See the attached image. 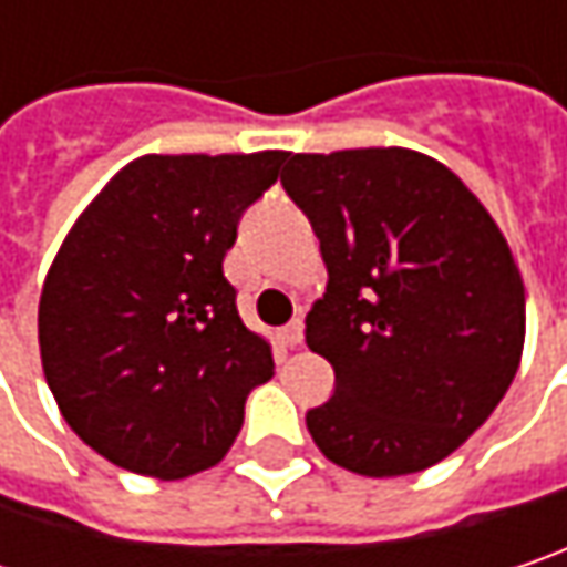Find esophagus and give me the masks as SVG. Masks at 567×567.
I'll return each instance as SVG.
<instances>
[{
  "mask_svg": "<svg viewBox=\"0 0 567 567\" xmlns=\"http://www.w3.org/2000/svg\"><path fill=\"white\" fill-rule=\"evenodd\" d=\"M280 342L287 344V348H297V344L303 342V319H293L290 326H284L280 329Z\"/></svg>",
  "mask_w": 567,
  "mask_h": 567,
  "instance_id": "34e87169",
  "label": "esophagus"
}]
</instances>
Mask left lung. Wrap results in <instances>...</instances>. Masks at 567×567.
Listing matches in <instances>:
<instances>
[{
  "label": "left lung",
  "mask_w": 567,
  "mask_h": 567,
  "mask_svg": "<svg viewBox=\"0 0 567 567\" xmlns=\"http://www.w3.org/2000/svg\"><path fill=\"white\" fill-rule=\"evenodd\" d=\"M284 189L329 267L306 344L336 371L306 413L319 452L364 477L439 465L504 400L526 342V287L501 225L413 147L290 154Z\"/></svg>",
  "instance_id": "1"
}]
</instances>
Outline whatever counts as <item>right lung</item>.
Listing matches in <instances>:
<instances>
[{
	"label": "right lung",
	"mask_w": 567,
	"mask_h": 567,
	"mask_svg": "<svg viewBox=\"0 0 567 567\" xmlns=\"http://www.w3.org/2000/svg\"><path fill=\"white\" fill-rule=\"evenodd\" d=\"M284 161L144 154L66 231L38 303L41 368L66 425L112 465L157 481L219 465L251 386L274 378L223 261Z\"/></svg>",
	"instance_id": "add662e5"
}]
</instances>
